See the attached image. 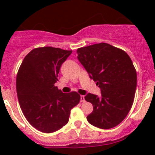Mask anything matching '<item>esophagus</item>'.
<instances>
[{"instance_id":"1","label":"esophagus","mask_w":155,"mask_h":155,"mask_svg":"<svg viewBox=\"0 0 155 155\" xmlns=\"http://www.w3.org/2000/svg\"><path fill=\"white\" fill-rule=\"evenodd\" d=\"M81 103H84L85 102V99H84V95H81Z\"/></svg>"}]
</instances>
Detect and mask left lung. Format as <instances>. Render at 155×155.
Listing matches in <instances>:
<instances>
[{
	"instance_id": "left-lung-1",
	"label": "left lung",
	"mask_w": 155,
	"mask_h": 155,
	"mask_svg": "<svg viewBox=\"0 0 155 155\" xmlns=\"http://www.w3.org/2000/svg\"><path fill=\"white\" fill-rule=\"evenodd\" d=\"M78 60L101 90V97H84L93 106L87 120L101 129L116 127L132 107L137 85L136 71L124 50L106 43L79 48Z\"/></svg>"
}]
</instances>
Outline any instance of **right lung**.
Listing matches in <instances>:
<instances>
[{"label":"right lung","instance_id":"add662e5","mask_svg":"<svg viewBox=\"0 0 155 155\" xmlns=\"http://www.w3.org/2000/svg\"><path fill=\"white\" fill-rule=\"evenodd\" d=\"M71 53L60 48H35L17 72L19 106L28 122L41 132L53 133L65 125L71 110L81 99L76 92L63 93L54 85L62 64Z\"/></svg>","mask_w":155,"mask_h":155}]
</instances>
